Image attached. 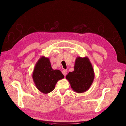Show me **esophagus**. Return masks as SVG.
<instances>
[{
  "mask_svg": "<svg viewBox=\"0 0 126 126\" xmlns=\"http://www.w3.org/2000/svg\"><path fill=\"white\" fill-rule=\"evenodd\" d=\"M62 73H63V74L64 75V76L65 77L66 76V75H67V71L66 70H63V71H62Z\"/></svg>",
  "mask_w": 126,
  "mask_h": 126,
  "instance_id": "34e87169",
  "label": "esophagus"
}]
</instances>
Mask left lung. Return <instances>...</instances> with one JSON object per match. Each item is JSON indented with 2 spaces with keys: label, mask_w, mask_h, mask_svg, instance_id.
<instances>
[{
  "label": "left lung",
  "mask_w": 126,
  "mask_h": 126,
  "mask_svg": "<svg viewBox=\"0 0 126 126\" xmlns=\"http://www.w3.org/2000/svg\"><path fill=\"white\" fill-rule=\"evenodd\" d=\"M75 70L66 76L71 88L78 93L86 92L92 85L94 78L93 66L87 57H78L76 60Z\"/></svg>",
  "instance_id": "obj_1"
}]
</instances>
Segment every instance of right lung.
<instances>
[{
	"instance_id": "add662e5",
	"label": "right lung",
	"mask_w": 126,
	"mask_h": 126,
	"mask_svg": "<svg viewBox=\"0 0 126 126\" xmlns=\"http://www.w3.org/2000/svg\"><path fill=\"white\" fill-rule=\"evenodd\" d=\"M32 78L39 91L47 94L53 91L58 80L64 76L60 70L51 68L49 60L43 56L35 65Z\"/></svg>"
}]
</instances>
